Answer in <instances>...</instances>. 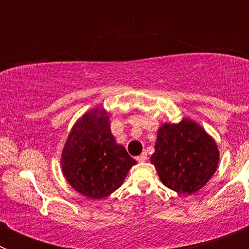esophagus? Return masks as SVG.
Returning <instances> with one entry per match:
<instances>
[{
  "mask_svg": "<svg viewBox=\"0 0 249 249\" xmlns=\"http://www.w3.org/2000/svg\"><path fill=\"white\" fill-rule=\"evenodd\" d=\"M137 160H138V162H144V160H147V153H146V152H143V153H141L140 156H137Z\"/></svg>",
  "mask_w": 249,
  "mask_h": 249,
  "instance_id": "obj_1",
  "label": "esophagus"
}]
</instances>
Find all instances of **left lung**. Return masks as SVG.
<instances>
[{"label":"left lung","instance_id":"1","mask_svg":"<svg viewBox=\"0 0 249 249\" xmlns=\"http://www.w3.org/2000/svg\"><path fill=\"white\" fill-rule=\"evenodd\" d=\"M218 160L214 141L190 120L160 127L151 157L162 183L184 195L197 192L210 181Z\"/></svg>","mask_w":249,"mask_h":249}]
</instances>
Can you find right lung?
I'll return each instance as SVG.
<instances>
[{"label": "right lung", "mask_w": 249, "mask_h": 249, "mask_svg": "<svg viewBox=\"0 0 249 249\" xmlns=\"http://www.w3.org/2000/svg\"><path fill=\"white\" fill-rule=\"evenodd\" d=\"M61 164L68 183L77 192L98 199L117 190L136 160L124 147L116 144L108 116L92 109L74 124Z\"/></svg>", "instance_id": "add662e5"}]
</instances>
